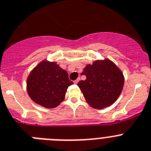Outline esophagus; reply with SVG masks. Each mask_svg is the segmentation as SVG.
Segmentation results:
<instances>
[{"label":"esophagus","instance_id":"obj_1","mask_svg":"<svg viewBox=\"0 0 151 151\" xmlns=\"http://www.w3.org/2000/svg\"><path fill=\"white\" fill-rule=\"evenodd\" d=\"M79 80H80V78H77L76 80H75V81H74V83H75V84H77V83H78V82H79Z\"/></svg>","mask_w":151,"mask_h":151}]
</instances>
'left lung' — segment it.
<instances>
[{"mask_svg": "<svg viewBox=\"0 0 151 151\" xmlns=\"http://www.w3.org/2000/svg\"><path fill=\"white\" fill-rule=\"evenodd\" d=\"M81 75H85L86 79L79 81L78 86L92 108L101 109L112 105L122 93L123 74L109 60L87 65Z\"/></svg>", "mask_w": 151, "mask_h": 151, "instance_id": "8db88e82", "label": "left lung"}]
</instances>
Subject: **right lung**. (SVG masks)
<instances>
[{
    "instance_id": "1",
    "label": "right lung",
    "mask_w": 151,
    "mask_h": 151,
    "mask_svg": "<svg viewBox=\"0 0 151 151\" xmlns=\"http://www.w3.org/2000/svg\"><path fill=\"white\" fill-rule=\"evenodd\" d=\"M73 82L67 72L56 63L42 61L33 69L27 82V92L33 101L52 109L62 102Z\"/></svg>"
}]
</instances>
